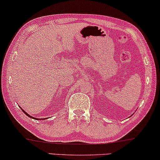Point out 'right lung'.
Returning <instances> with one entry per match:
<instances>
[{
  "instance_id": "obj_1",
  "label": "right lung",
  "mask_w": 160,
  "mask_h": 160,
  "mask_svg": "<svg viewBox=\"0 0 160 160\" xmlns=\"http://www.w3.org/2000/svg\"><path fill=\"white\" fill-rule=\"evenodd\" d=\"M22 111H23V112H24V113H25V114H26V115H27V116H28V117H30V118H32V117H31V116H30L29 114H28V113H26V112H25V111H24V110H22ZM33 119H36V118H33Z\"/></svg>"
}]
</instances>
